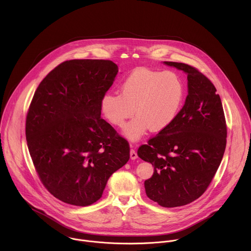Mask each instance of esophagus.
Listing matches in <instances>:
<instances>
[{
    "label": "esophagus",
    "mask_w": 251,
    "mask_h": 251,
    "mask_svg": "<svg viewBox=\"0 0 251 251\" xmlns=\"http://www.w3.org/2000/svg\"><path fill=\"white\" fill-rule=\"evenodd\" d=\"M130 158H131V160H136V159L138 158L136 151H135V150H133V149H131V150H130Z\"/></svg>",
    "instance_id": "obj_1"
}]
</instances>
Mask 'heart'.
Segmentation results:
<instances>
[{
    "instance_id": "b5f03b06",
    "label": "heart",
    "mask_w": 251,
    "mask_h": 251,
    "mask_svg": "<svg viewBox=\"0 0 251 251\" xmlns=\"http://www.w3.org/2000/svg\"><path fill=\"white\" fill-rule=\"evenodd\" d=\"M185 98V86L173 71L137 68L120 84V94L105 93L100 101L104 118L112 126L124 127L123 134L138 141L151 128L159 132L169 127L180 113Z\"/></svg>"
}]
</instances>
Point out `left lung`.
Instances as JSON below:
<instances>
[{
    "label": "left lung",
    "instance_id": "left-lung-1",
    "mask_svg": "<svg viewBox=\"0 0 251 251\" xmlns=\"http://www.w3.org/2000/svg\"><path fill=\"white\" fill-rule=\"evenodd\" d=\"M163 63L188 75V96L175 121L142 145L138 156L154 167L144 183L147 197L176 207L196 201L209 186L225 154L226 125L221 97L206 76L185 63Z\"/></svg>",
    "mask_w": 251,
    "mask_h": 251
}]
</instances>
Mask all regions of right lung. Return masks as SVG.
Instances as JSON below:
<instances>
[{"label": "right lung", "mask_w": 251, "mask_h": 251, "mask_svg": "<svg viewBox=\"0 0 251 251\" xmlns=\"http://www.w3.org/2000/svg\"><path fill=\"white\" fill-rule=\"evenodd\" d=\"M117 74L111 60H67L34 92L25 122L28 151L44 186L63 202L97 201L130 158L128 142L100 117L101 98Z\"/></svg>", "instance_id": "1"}]
</instances>
